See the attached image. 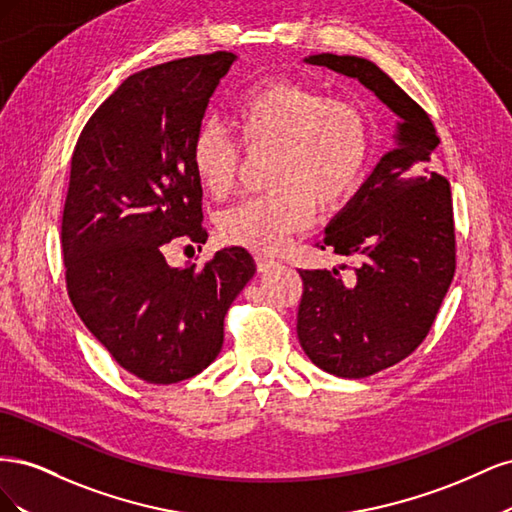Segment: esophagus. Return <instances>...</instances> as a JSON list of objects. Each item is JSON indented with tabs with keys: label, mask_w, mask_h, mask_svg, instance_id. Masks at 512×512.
I'll return each mask as SVG.
<instances>
[{
	"label": "esophagus",
	"mask_w": 512,
	"mask_h": 512,
	"mask_svg": "<svg viewBox=\"0 0 512 512\" xmlns=\"http://www.w3.org/2000/svg\"><path fill=\"white\" fill-rule=\"evenodd\" d=\"M275 265H277V260L273 256H269V254H256V267H258V271H269Z\"/></svg>",
	"instance_id": "esophagus-1"
}]
</instances>
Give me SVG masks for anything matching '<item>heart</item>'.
Segmentation results:
<instances>
[{"label":"heart","mask_w":512,"mask_h":512,"mask_svg":"<svg viewBox=\"0 0 512 512\" xmlns=\"http://www.w3.org/2000/svg\"><path fill=\"white\" fill-rule=\"evenodd\" d=\"M230 132L250 160L269 158L271 192L226 211L218 230L226 243L256 252H277L305 230L320 211L344 207L361 188L371 126L363 108L346 98H327L314 85L269 79L230 104ZM190 164L211 198L239 190L245 160L226 136L200 128L190 145Z\"/></svg>","instance_id":"obj_1"}]
</instances>
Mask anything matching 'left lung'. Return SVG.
<instances>
[{"label": "left lung", "instance_id": "1", "mask_svg": "<svg viewBox=\"0 0 512 512\" xmlns=\"http://www.w3.org/2000/svg\"><path fill=\"white\" fill-rule=\"evenodd\" d=\"M359 79L401 119L397 147L327 226L322 250L350 258L338 269L299 271L297 333L314 365L367 378L412 354L427 337L455 275L451 183L429 173L440 145L429 115L374 61L322 53L305 59Z\"/></svg>", "mask_w": 512, "mask_h": 512}]
</instances>
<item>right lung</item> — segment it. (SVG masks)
I'll use <instances>...</instances> for the list:
<instances>
[{
	"label": "right lung",
	"mask_w": 512,
	"mask_h": 512,
	"mask_svg": "<svg viewBox=\"0 0 512 512\" xmlns=\"http://www.w3.org/2000/svg\"><path fill=\"white\" fill-rule=\"evenodd\" d=\"M235 55H192L128 76L76 141L61 218L66 288L113 359L149 384L209 367L224 316L256 265L224 247L203 269L168 267L170 241H207L190 145Z\"/></svg>",
	"instance_id": "obj_1"
}]
</instances>
